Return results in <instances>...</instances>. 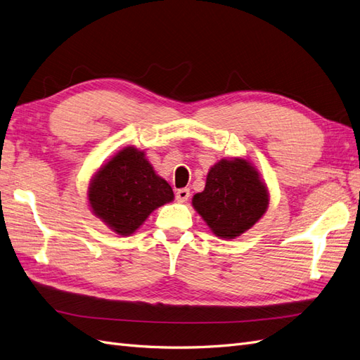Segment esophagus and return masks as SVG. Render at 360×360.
I'll return each mask as SVG.
<instances>
[{"instance_id": "1", "label": "esophagus", "mask_w": 360, "mask_h": 360, "mask_svg": "<svg viewBox=\"0 0 360 360\" xmlns=\"http://www.w3.org/2000/svg\"><path fill=\"white\" fill-rule=\"evenodd\" d=\"M189 195H191V192L188 188H181L176 192V198L179 202H186L189 200Z\"/></svg>"}]
</instances>
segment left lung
<instances>
[{
    "label": "left lung",
    "instance_id": "8db88e82",
    "mask_svg": "<svg viewBox=\"0 0 360 360\" xmlns=\"http://www.w3.org/2000/svg\"><path fill=\"white\" fill-rule=\"evenodd\" d=\"M269 193L257 169L242 158L221 159L209 169L206 186L192 206L218 238L235 239L268 209Z\"/></svg>",
    "mask_w": 360,
    "mask_h": 360
}]
</instances>
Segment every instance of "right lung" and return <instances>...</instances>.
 <instances>
[{
  "label": "right lung",
  "mask_w": 360,
  "mask_h": 360,
  "mask_svg": "<svg viewBox=\"0 0 360 360\" xmlns=\"http://www.w3.org/2000/svg\"><path fill=\"white\" fill-rule=\"evenodd\" d=\"M87 200L94 215L105 226L130 236L153 210L174 200V192L154 171L145 151L124 147L95 172Z\"/></svg>",
  "instance_id": "obj_1"
}]
</instances>
